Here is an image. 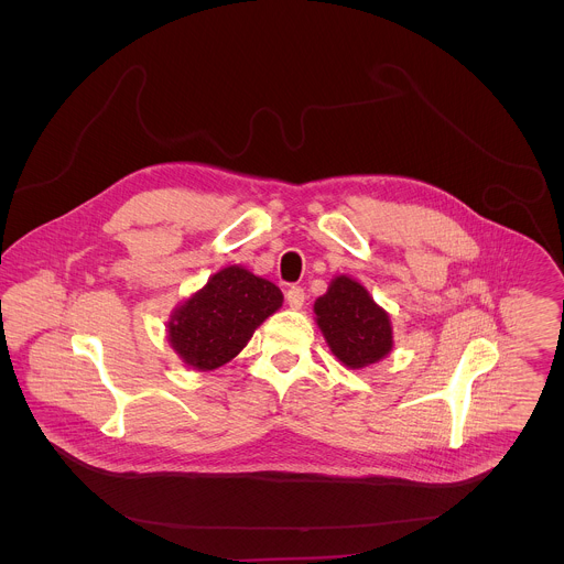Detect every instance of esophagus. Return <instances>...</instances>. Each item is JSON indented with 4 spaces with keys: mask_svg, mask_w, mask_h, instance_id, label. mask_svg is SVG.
<instances>
[{
    "mask_svg": "<svg viewBox=\"0 0 564 564\" xmlns=\"http://www.w3.org/2000/svg\"><path fill=\"white\" fill-rule=\"evenodd\" d=\"M304 302H306V293H304L302 286H291V289L286 291V304H289L293 311H300V308L304 306Z\"/></svg>",
    "mask_w": 564,
    "mask_h": 564,
    "instance_id": "1",
    "label": "esophagus"
}]
</instances>
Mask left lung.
<instances>
[{
    "label": "left lung",
    "instance_id": "8db88e82",
    "mask_svg": "<svg viewBox=\"0 0 564 564\" xmlns=\"http://www.w3.org/2000/svg\"><path fill=\"white\" fill-rule=\"evenodd\" d=\"M315 315L332 354L349 369L369 367L393 349L387 311L347 275L332 280L327 293L315 302Z\"/></svg>",
    "mask_w": 564,
    "mask_h": 564
}]
</instances>
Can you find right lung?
Masks as SVG:
<instances>
[{
	"label": "right lung",
	"instance_id": "right-lung-1",
	"mask_svg": "<svg viewBox=\"0 0 564 564\" xmlns=\"http://www.w3.org/2000/svg\"><path fill=\"white\" fill-rule=\"evenodd\" d=\"M282 300L273 282L237 264L226 267L171 315L169 340L188 367L213 371L241 351Z\"/></svg>",
	"mask_w": 564,
	"mask_h": 564
}]
</instances>
